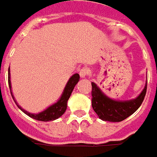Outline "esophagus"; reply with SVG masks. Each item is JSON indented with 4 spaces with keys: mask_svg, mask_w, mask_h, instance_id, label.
I'll return each instance as SVG.
<instances>
[{
    "mask_svg": "<svg viewBox=\"0 0 157 157\" xmlns=\"http://www.w3.org/2000/svg\"><path fill=\"white\" fill-rule=\"evenodd\" d=\"M89 74H90V71L87 68H83L79 71V75H80L81 78H86V76H88Z\"/></svg>",
    "mask_w": 157,
    "mask_h": 157,
    "instance_id": "esophagus-1",
    "label": "esophagus"
}]
</instances>
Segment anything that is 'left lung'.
<instances>
[{"label": "left lung", "mask_w": 157, "mask_h": 157, "mask_svg": "<svg viewBox=\"0 0 157 157\" xmlns=\"http://www.w3.org/2000/svg\"><path fill=\"white\" fill-rule=\"evenodd\" d=\"M147 85L142 92L135 99L129 101H115L105 95L97 86L92 82V107L98 117L104 121L120 122L133 114L145 98Z\"/></svg>", "instance_id": "1"}]
</instances>
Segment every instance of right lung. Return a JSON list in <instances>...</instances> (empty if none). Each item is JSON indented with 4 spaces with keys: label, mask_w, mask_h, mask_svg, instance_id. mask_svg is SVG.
<instances>
[{
    "label": "right lung",
    "mask_w": 157,
    "mask_h": 157,
    "mask_svg": "<svg viewBox=\"0 0 157 157\" xmlns=\"http://www.w3.org/2000/svg\"><path fill=\"white\" fill-rule=\"evenodd\" d=\"M9 86H10V93H11L12 98L15 101V98L12 94L11 92V83H10V68H9ZM79 80V75L78 73L72 75L69 81L67 82L66 86L64 87V90L63 92L61 97L59 99L58 101L54 103L53 105L49 106L48 109H46L45 110L40 112L38 114H32L30 112H28L26 110H25L24 109H22L17 103V101H15V102L17 103V107L19 108L20 109L24 112L25 114H26L27 116H29L30 117L33 118V119H36V120H39V121H44V122H48V121H52V120H56L59 118L65 112L67 109V101L70 98L72 91L74 89L75 86L77 85V83L78 82Z\"/></svg>",
    "instance_id": "obj_1"
}]
</instances>
